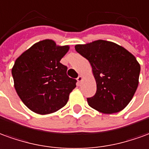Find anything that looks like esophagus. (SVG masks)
Here are the masks:
<instances>
[{"instance_id":"obj_1","label":"esophagus","mask_w":149,"mask_h":149,"mask_svg":"<svg viewBox=\"0 0 149 149\" xmlns=\"http://www.w3.org/2000/svg\"><path fill=\"white\" fill-rule=\"evenodd\" d=\"M83 75H79V76L77 78V81H78L79 83H81V82L83 81Z\"/></svg>"}]
</instances>
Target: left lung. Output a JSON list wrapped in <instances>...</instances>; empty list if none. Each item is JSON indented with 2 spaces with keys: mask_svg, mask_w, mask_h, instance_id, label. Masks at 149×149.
<instances>
[{
  "mask_svg": "<svg viewBox=\"0 0 149 149\" xmlns=\"http://www.w3.org/2000/svg\"><path fill=\"white\" fill-rule=\"evenodd\" d=\"M74 48L89 61L96 82V93L87 98L89 106L104 114L124 109L139 84L140 66L136 57L123 46L105 40Z\"/></svg>",
  "mask_w": 149,
  "mask_h": 149,
  "instance_id": "8db88e82",
  "label": "left lung"
}]
</instances>
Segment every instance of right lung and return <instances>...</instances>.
<instances>
[{
	"label": "right lung",
	"instance_id": "obj_1",
	"mask_svg": "<svg viewBox=\"0 0 149 149\" xmlns=\"http://www.w3.org/2000/svg\"><path fill=\"white\" fill-rule=\"evenodd\" d=\"M69 46L51 39L33 44L16 59L12 68L14 87L29 110L40 115L54 113L66 105L76 80L66 75L60 63Z\"/></svg>",
	"mask_w": 149,
	"mask_h": 149
}]
</instances>
